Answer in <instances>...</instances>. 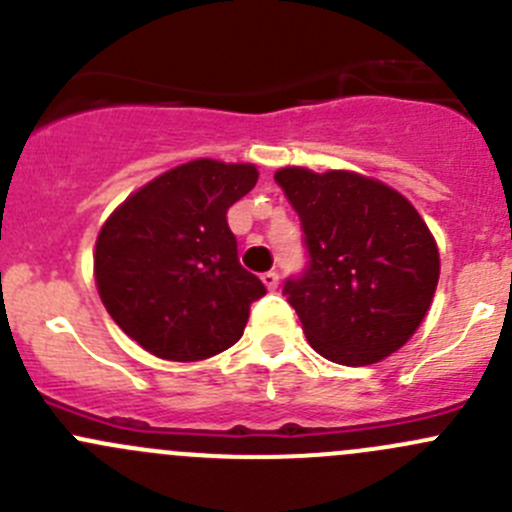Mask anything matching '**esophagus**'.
I'll list each match as a JSON object with an SVG mask.
<instances>
[{"label": "esophagus", "instance_id": "1", "mask_svg": "<svg viewBox=\"0 0 512 512\" xmlns=\"http://www.w3.org/2000/svg\"><path fill=\"white\" fill-rule=\"evenodd\" d=\"M262 282H265L267 289H277V285H280V275H277V272H265V275H262Z\"/></svg>", "mask_w": 512, "mask_h": 512}]
</instances>
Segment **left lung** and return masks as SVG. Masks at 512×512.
Instances as JSON below:
<instances>
[{
    "instance_id": "1",
    "label": "left lung",
    "mask_w": 512,
    "mask_h": 512,
    "mask_svg": "<svg viewBox=\"0 0 512 512\" xmlns=\"http://www.w3.org/2000/svg\"><path fill=\"white\" fill-rule=\"evenodd\" d=\"M275 180L299 215L309 257L282 292L314 352L366 366L404 347L441 272L436 240L414 205L349 170L282 168Z\"/></svg>"
}]
</instances>
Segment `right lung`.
Wrapping results in <instances>:
<instances>
[{
  "instance_id": "add662e5",
  "label": "right lung",
  "mask_w": 512,
  "mask_h": 512,
  "mask_svg": "<svg viewBox=\"0 0 512 512\" xmlns=\"http://www.w3.org/2000/svg\"><path fill=\"white\" fill-rule=\"evenodd\" d=\"M255 183L250 163L190 160L143 185L103 223L98 294L146 352L200 361L242 337L250 304L267 289L237 260L227 210Z\"/></svg>"
}]
</instances>
